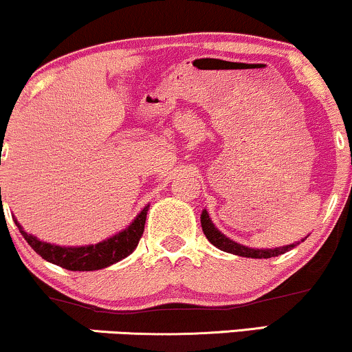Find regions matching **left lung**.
<instances>
[{"label": "left lung", "mask_w": 352, "mask_h": 352, "mask_svg": "<svg viewBox=\"0 0 352 352\" xmlns=\"http://www.w3.org/2000/svg\"><path fill=\"white\" fill-rule=\"evenodd\" d=\"M200 221H201V230H204L205 236L208 238L210 243L215 245L218 250H221V252L238 254V256H245V258H272V256H278V254H283V253L289 252V250H293L294 246L300 245V241H298V243L280 246V248H270V250L248 248V246L236 243V241L230 240L228 236H225L223 233H221L220 230H218L215 225H213V221L210 220L207 210H204V212H201ZM302 240H305V238H302Z\"/></svg>", "instance_id": "left-lung-1"}]
</instances>
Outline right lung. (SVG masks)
I'll use <instances>...</instances> for the list:
<instances>
[{"label": "right lung", "instance_id": "add662e5", "mask_svg": "<svg viewBox=\"0 0 352 352\" xmlns=\"http://www.w3.org/2000/svg\"><path fill=\"white\" fill-rule=\"evenodd\" d=\"M148 207L151 205L144 207L142 212L135 217V220L122 232L107 238V240L99 241L96 245L86 246H59L46 243V241L38 240L31 233L24 232L19 221L14 220V218L13 220L24 236V240L30 243L36 253L41 254L46 261L58 265L60 268L71 270V272H94V270L107 268V266L124 260L125 256H129V254L134 252L144 233Z\"/></svg>", "mask_w": 352, "mask_h": 352}]
</instances>
